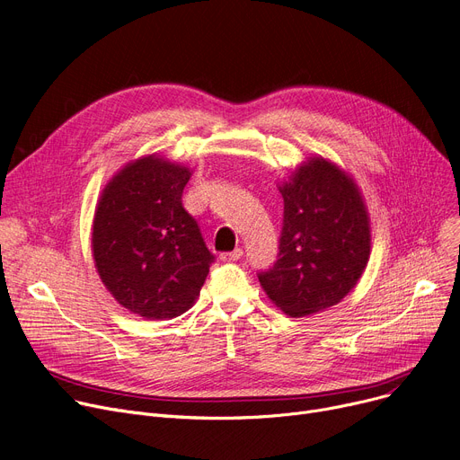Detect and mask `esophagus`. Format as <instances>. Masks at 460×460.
I'll return each instance as SVG.
<instances>
[{
  "label": "esophagus",
  "instance_id": "34e87169",
  "mask_svg": "<svg viewBox=\"0 0 460 460\" xmlns=\"http://www.w3.org/2000/svg\"><path fill=\"white\" fill-rule=\"evenodd\" d=\"M243 256V251L242 249H234L232 252H223L221 254V260L223 261H235V260H239Z\"/></svg>",
  "mask_w": 460,
  "mask_h": 460
}]
</instances>
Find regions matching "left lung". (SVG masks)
Returning a JSON list of instances; mask_svg holds the SVG:
<instances>
[{
  "label": "left lung",
  "instance_id": "left-lung-1",
  "mask_svg": "<svg viewBox=\"0 0 460 460\" xmlns=\"http://www.w3.org/2000/svg\"><path fill=\"white\" fill-rule=\"evenodd\" d=\"M279 190V252L258 280L280 311L299 318L337 305L356 287L370 254L368 215L354 180L322 157L299 166Z\"/></svg>",
  "mask_w": 460,
  "mask_h": 460
}]
</instances>
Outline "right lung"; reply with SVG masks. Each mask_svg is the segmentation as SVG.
<instances>
[{
	"mask_svg": "<svg viewBox=\"0 0 460 460\" xmlns=\"http://www.w3.org/2000/svg\"><path fill=\"white\" fill-rule=\"evenodd\" d=\"M190 170L155 155L127 164L102 190L92 247L101 280L146 320L183 314L199 297L215 256L183 208Z\"/></svg>",
	"mask_w": 460,
	"mask_h": 460,
	"instance_id": "right-lung-1",
	"label": "right lung"
}]
</instances>
